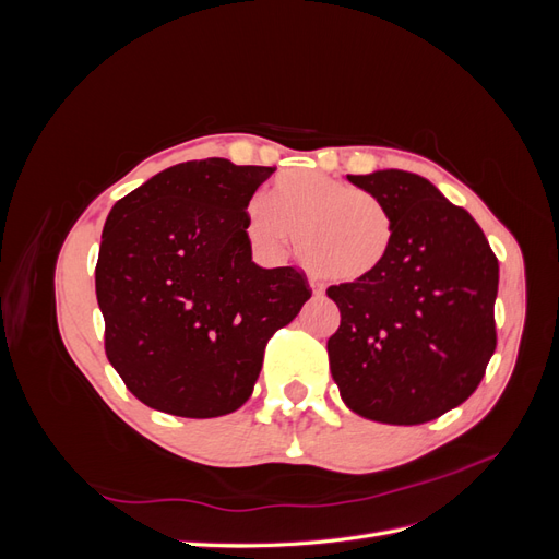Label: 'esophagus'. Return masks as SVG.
Instances as JSON below:
<instances>
[{"instance_id":"34e87169","label":"esophagus","mask_w":559,"mask_h":559,"mask_svg":"<svg viewBox=\"0 0 559 559\" xmlns=\"http://www.w3.org/2000/svg\"><path fill=\"white\" fill-rule=\"evenodd\" d=\"M310 286H312V292H314V296H324V284L321 282H310Z\"/></svg>"}]
</instances>
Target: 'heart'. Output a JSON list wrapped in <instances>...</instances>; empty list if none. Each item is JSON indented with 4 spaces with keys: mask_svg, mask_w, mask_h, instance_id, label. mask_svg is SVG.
<instances>
[{
    "mask_svg": "<svg viewBox=\"0 0 559 559\" xmlns=\"http://www.w3.org/2000/svg\"><path fill=\"white\" fill-rule=\"evenodd\" d=\"M294 235L312 273L361 282L386 261L396 222L373 193L317 173H289L270 183L265 202H249L247 238L267 257H282Z\"/></svg>",
    "mask_w": 559,
    "mask_h": 559,
    "instance_id": "b5f03b06",
    "label": "heart"
}]
</instances>
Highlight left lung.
Listing matches in <instances>:
<instances>
[{"mask_svg":"<svg viewBox=\"0 0 559 559\" xmlns=\"http://www.w3.org/2000/svg\"><path fill=\"white\" fill-rule=\"evenodd\" d=\"M392 210V251L373 277L326 289L341 310L331 376L357 415L425 425L476 392L497 349L499 261L473 216L425 177L347 175Z\"/></svg>","mask_w":559,"mask_h":559,"instance_id":"1","label":"left lung"}]
</instances>
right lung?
<instances>
[{
	"instance_id": "1",
	"label": "right lung",
	"mask_w": 559,
	"mask_h": 559,
	"mask_svg": "<svg viewBox=\"0 0 559 559\" xmlns=\"http://www.w3.org/2000/svg\"><path fill=\"white\" fill-rule=\"evenodd\" d=\"M273 173L189 160L111 207L95 265L105 352L148 408L191 419L238 411L267 341L312 296L302 270L251 261L247 205Z\"/></svg>"
}]
</instances>
